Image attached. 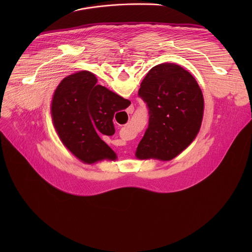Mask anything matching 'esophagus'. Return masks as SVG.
Returning a JSON list of instances; mask_svg holds the SVG:
<instances>
[{
  "label": "esophagus",
  "mask_w": 252,
  "mask_h": 252,
  "mask_svg": "<svg viewBox=\"0 0 252 252\" xmlns=\"http://www.w3.org/2000/svg\"><path fill=\"white\" fill-rule=\"evenodd\" d=\"M132 112H133V107L129 106L128 110H127V114H132Z\"/></svg>",
  "instance_id": "1"
}]
</instances>
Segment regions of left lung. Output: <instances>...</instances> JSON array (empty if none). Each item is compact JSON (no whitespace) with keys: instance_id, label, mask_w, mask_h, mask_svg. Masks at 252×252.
I'll return each instance as SVG.
<instances>
[{"instance_id":"8db88e82","label":"left lung","mask_w":252,"mask_h":252,"mask_svg":"<svg viewBox=\"0 0 252 252\" xmlns=\"http://www.w3.org/2000/svg\"><path fill=\"white\" fill-rule=\"evenodd\" d=\"M138 94L149 106L150 122L135 158L171 160L199 132L204 111L202 92L189 71L179 64L163 63L151 68Z\"/></svg>"}]
</instances>
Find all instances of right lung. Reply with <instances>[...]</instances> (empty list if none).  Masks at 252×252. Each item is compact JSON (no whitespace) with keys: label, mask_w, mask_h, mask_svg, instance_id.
<instances>
[{"label":"right lung","mask_w":252,"mask_h":252,"mask_svg":"<svg viewBox=\"0 0 252 252\" xmlns=\"http://www.w3.org/2000/svg\"><path fill=\"white\" fill-rule=\"evenodd\" d=\"M96 83V77L88 70L69 75L57 87L51 103L53 126L62 143L87 164L117 160L116 153L99 135H113L115 113L130 104Z\"/></svg>","instance_id":"right-lung-1"}]
</instances>
